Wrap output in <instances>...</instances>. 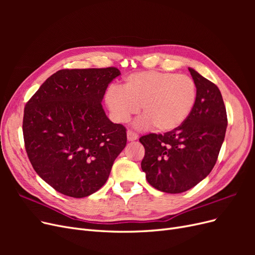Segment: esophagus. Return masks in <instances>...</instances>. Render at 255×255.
<instances>
[{
    "mask_svg": "<svg viewBox=\"0 0 255 255\" xmlns=\"http://www.w3.org/2000/svg\"><path fill=\"white\" fill-rule=\"evenodd\" d=\"M127 136H128V141H134V140L138 139V135L136 133H134L133 130H128Z\"/></svg>",
    "mask_w": 255,
    "mask_h": 255,
    "instance_id": "1",
    "label": "esophagus"
}]
</instances>
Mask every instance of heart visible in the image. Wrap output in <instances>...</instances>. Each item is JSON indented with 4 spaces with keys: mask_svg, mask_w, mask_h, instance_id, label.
<instances>
[{
    "mask_svg": "<svg viewBox=\"0 0 255 255\" xmlns=\"http://www.w3.org/2000/svg\"><path fill=\"white\" fill-rule=\"evenodd\" d=\"M197 101V87L184 74L142 71L129 74L122 88L112 86L106 91L105 104L116 122L126 123L139 112V128L152 125L159 132H170L187 120Z\"/></svg>",
    "mask_w": 255,
    "mask_h": 255,
    "instance_id": "heart-1",
    "label": "heart"
}]
</instances>
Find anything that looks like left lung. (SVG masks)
<instances>
[{"label": "left lung", "instance_id": "left-lung-1", "mask_svg": "<svg viewBox=\"0 0 255 255\" xmlns=\"http://www.w3.org/2000/svg\"><path fill=\"white\" fill-rule=\"evenodd\" d=\"M197 101L187 120L171 132L140 137L141 169L151 186L180 194L204 180L214 168L228 126L221 92L214 83L188 68Z\"/></svg>", "mask_w": 255, "mask_h": 255}]
</instances>
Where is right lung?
<instances>
[{
    "label": "right lung",
    "mask_w": 255,
    "mask_h": 255,
    "mask_svg": "<svg viewBox=\"0 0 255 255\" xmlns=\"http://www.w3.org/2000/svg\"><path fill=\"white\" fill-rule=\"evenodd\" d=\"M117 68L65 69L51 75L24 109L23 136L37 174L58 192L84 198L101 188L127 145L102 100Z\"/></svg>",
    "instance_id": "1"
}]
</instances>
